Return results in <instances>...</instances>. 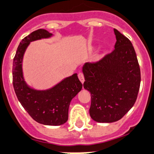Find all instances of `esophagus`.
I'll return each mask as SVG.
<instances>
[{
  "mask_svg": "<svg viewBox=\"0 0 154 154\" xmlns=\"http://www.w3.org/2000/svg\"><path fill=\"white\" fill-rule=\"evenodd\" d=\"M79 76V79L80 82H81L82 83H83L85 82V78H84V75H83L82 72H79L78 75Z\"/></svg>",
  "mask_w": 154,
  "mask_h": 154,
  "instance_id": "obj_1",
  "label": "esophagus"
}]
</instances>
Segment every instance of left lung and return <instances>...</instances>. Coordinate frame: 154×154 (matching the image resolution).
Segmentation results:
<instances>
[{
  "mask_svg": "<svg viewBox=\"0 0 154 154\" xmlns=\"http://www.w3.org/2000/svg\"><path fill=\"white\" fill-rule=\"evenodd\" d=\"M115 49L96 63L83 66L85 89L91 93V118L99 123L121 119L134 106L140 85V69L131 42L114 29Z\"/></svg>",
  "mask_w": 154,
  "mask_h": 154,
  "instance_id": "left-lung-1",
  "label": "left lung"
}]
</instances>
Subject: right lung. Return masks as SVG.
Listing matches in <instances>:
<instances>
[{"mask_svg": "<svg viewBox=\"0 0 154 154\" xmlns=\"http://www.w3.org/2000/svg\"><path fill=\"white\" fill-rule=\"evenodd\" d=\"M52 36L46 29H39L21 40L13 62V85L18 100L31 118L42 125L58 126L67 121L70 102L82 88L77 73L40 91L26 84L22 69L23 57L30 42Z\"/></svg>", "mask_w": 154, "mask_h": 154, "instance_id": "right-lung-1", "label": "right lung"}]
</instances>
